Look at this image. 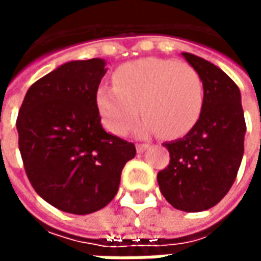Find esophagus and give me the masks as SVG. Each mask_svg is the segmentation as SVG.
<instances>
[{"label":"esophagus","instance_id":"34e87169","mask_svg":"<svg viewBox=\"0 0 261 261\" xmlns=\"http://www.w3.org/2000/svg\"><path fill=\"white\" fill-rule=\"evenodd\" d=\"M149 145L148 144H137V152L138 153H142L144 151H147Z\"/></svg>","mask_w":261,"mask_h":261}]
</instances>
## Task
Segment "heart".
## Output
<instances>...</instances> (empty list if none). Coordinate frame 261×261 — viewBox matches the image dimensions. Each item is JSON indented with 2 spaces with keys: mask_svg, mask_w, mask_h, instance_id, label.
<instances>
[{
  "mask_svg": "<svg viewBox=\"0 0 261 261\" xmlns=\"http://www.w3.org/2000/svg\"><path fill=\"white\" fill-rule=\"evenodd\" d=\"M114 86L102 85L96 105L103 121L116 136H125L138 114L145 117L140 134L177 138L200 120L205 103V86L200 72L175 60L141 59L116 69Z\"/></svg>",
  "mask_w": 261,
  "mask_h": 261,
  "instance_id": "heart-1",
  "label": "heart"
}]
</instances>
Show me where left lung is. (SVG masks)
<instances>
[{
    "instance_id": "8db88e82",
    "label": "left lung",
    "mask_w": 261,
    "mask_h": 261,
    "mask_svg": "<svg viewBox=\"0 0 261 261\" xmlns=\"http://www.w3.org/2000/svg\"><path fill=\"white\" fill-rule=\"evenodd\" d=\"M181 54L202 76L205 103L201 117L186 136L164 144L170 161L156 179L161 193L176 210L198 213L218 204L233 185L243 156L246 123L235 82L207 60Z\"/></svg>"
}]
</instances>
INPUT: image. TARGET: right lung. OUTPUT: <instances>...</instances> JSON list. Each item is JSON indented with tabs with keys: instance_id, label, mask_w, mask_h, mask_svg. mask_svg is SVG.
Returning a JSON list of instances; mask_svg holds the SVG:
<instances>
[{
	"instance_id": "add662e5",
	"label": "right lung",
	"mask_w": 261,
	"mask_h": 261,
	"mask_svg": "<svg viewBox=\"0 0 261 261\" xmlns=\"http://www.w3.org/2000/svg\"><path fill=\"white\" fill-rule=\"evenodd\" d=\"M106 61L78 60L36 81L26 92L16 128L26 175L53 207L76 215L106 207L119 190L133 142L103 130L96 92Z\"/></svg>"
}]
</instances>
